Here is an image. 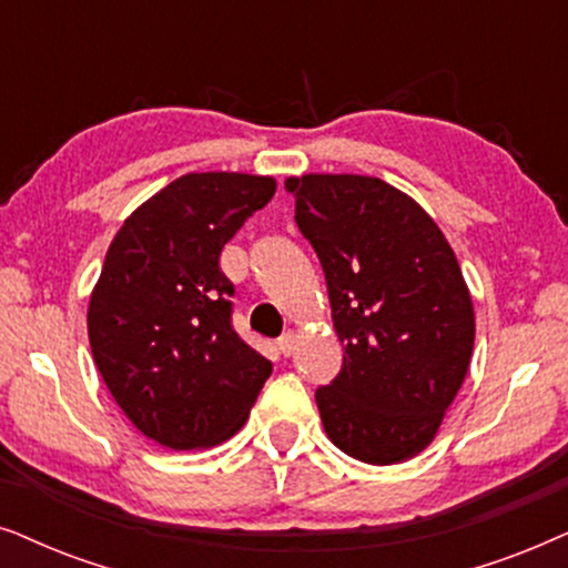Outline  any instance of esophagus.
I'll return each instance as SVG.
<instances>
[{"label":"esophagus","instance_id":"34e87169","mask_svg":"<svg viewBox=\"0 0 568 568\" xmlns=\"http://www.w3.org/2000/svg\"><path fill=\"white\" fill-rule=\"evenodd\" d=\"M293 347H296V335H293L291 329L283 332V335H280V339H277V351L283 355H291Z\"/></svg>","mask_w":568,"mask_h":568}]
</instances>
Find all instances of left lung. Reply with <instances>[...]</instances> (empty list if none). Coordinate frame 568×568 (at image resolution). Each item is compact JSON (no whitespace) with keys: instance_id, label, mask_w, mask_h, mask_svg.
<instances>
[{"instance_id":"left-lung-1","label":"left lung","mask_w":568,"mask_h":568,"mask_svg":"<svg viewBox=\"0 0 568 568\" xmlns=\"http://www.w3.org/2000/svg\"><path fill=\"white\" fill-rule=\"evenodd\" d=\"M320 256L343 368L316 389L324 430L368 465L434 442L473 355L470 291L452 246L410 196L374 176L288 179Z\"/></svg>"}]
</instances>
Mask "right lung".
<instances>
[{
  "label": "right lung",
  "mask_w": 568,
  "mask_h": 568,
  "mask_svg": "<svg viewBox=\"0 0 568 568\" xmlns=\"http://www.w3.org/2000/svg\"><path fill=\"white\" fill-rule=\"evenodd\" d=\"M275 194L270 176L186 173L126 217L90 296L88 335L132 426L169 449L225 442L272 363L233 329L221 252Z\"/></svg>",
  "instance_id": "obj_1"
}]
</instances>
